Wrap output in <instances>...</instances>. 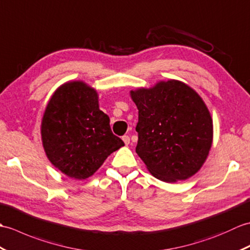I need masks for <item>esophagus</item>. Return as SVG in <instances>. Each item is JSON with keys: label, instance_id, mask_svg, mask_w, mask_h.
<instances>
[{"label": "esophagus", "instance_id": "obj_1", "mask_svg": "<svg viewBox=\"0 0 250 250\" xmlns=\"http://www.w3.org/2000/svg\"><path fill=\"white\" fill-rule=\"evenodd\" d=\"M122 139H123V141L125 142V144H126V146H128V144H129V142H130V138H129V136H123V137H122Z\"/></svg>", "mask_w": 250, "mask_h": 250}]
</instances>
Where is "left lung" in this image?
Here are the masks:
<instances>
[{
    "mask_svg": "<svg viewBox=\"0 0 250 250\" xmlns=\"http://www.w3.org/2000/svg\"><path fill=\"white\" fill-rule=\"evenodd\" d=\"M130 95L139 110L136 152L148 171L167 183L198 172L212 146L213 121L196 91L169 80Z\"/></svg>",
    "mask_w": 250,
    "mask_h": 250,
    "instance_id": "8db88e82",
    "label": "left lung"
}]
</instances>
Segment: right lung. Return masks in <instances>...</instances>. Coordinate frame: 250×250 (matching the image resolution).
<instances>
[{
	"label": "right lung",
	"instance_id": "add662e5",
	"mask_svg": "<svg viewBox=\"0 0 250 250\" xmlns=\"http://www.w3.org/2000/svg\"><path fill=\"white\" fill-rule=\"evenodd\" d=\"M42 139L50 162L69 177L93 175L111 153L124 146L98 107L94 88L81 81L54 92L42 122Z\"/></svg>",
	"mask_w": 250,
	"mask_h": 250
}]
</instances>
